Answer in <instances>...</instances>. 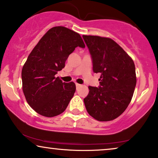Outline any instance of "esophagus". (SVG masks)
Listing matches in <instances>:
<instances>
[{
    "instance_id": "34e87169",
    "label": "esophagus",
    "mask_w": 158,
    "mask_h": 158,
    "mask_svg": "<svg viewBox=\"0 0 158 158\" xmlns=\"http://www.w3.org/2000/svg\"><path fill=\"white\" fill-rule=\"evenodd\" d=\"M75 85H76V87L77 88V87H79V86H81V85H80V84H78V83H75Z\"/></svg>"
}]
</instances>
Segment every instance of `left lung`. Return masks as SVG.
<instances>
[{
  "label": "left lung",
  "instance_id": "1",
  "mask_svg": "<svg viewBox=\"0 0 158 158\" xmlns=\"http://www.w3.org/2000/svg\"><path fill=\"white\" fill-rule=\"evenodd\" d=\"M91 54L94 73H99V86H89L83 99L90 115L99 121L119 117L131 101L136 84L132 59L112 39L83 35Z\"/></svg>",
  "mask_w": 158,
  "mask_h": 158
}]
</instances>
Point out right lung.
<instances>
[{
	"label": "right lung",
	"mask_w": 158,
	"mask_h": 158,
	"mask_svg": "<svg viewBox=\"0 0 158 158\" xmlns=\"http://www.w3.org/2000/svg\"><path fill=\"white\" fill-rule=\"evenodd\" d=\"M85 48L77 32L58 26L51 28L27 57L22 70V90L29 105L38 114L52 118L66 110L75 84L55 77L76 47Z\"/></svg>",
	"instance_id": "1"
}]
</instances>
